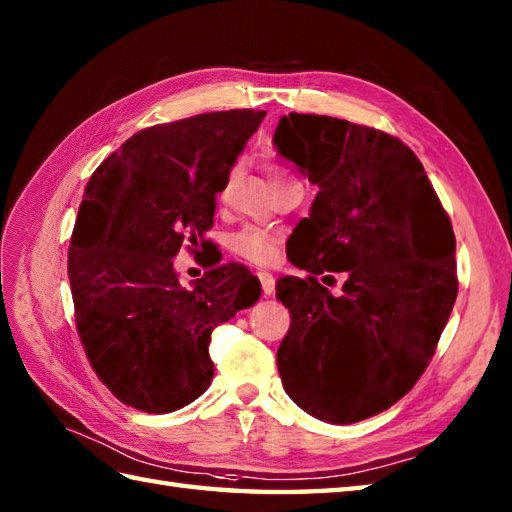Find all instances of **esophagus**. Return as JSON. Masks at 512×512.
<instances>
[{"instance_id": "1", "label": "esophagus", "mask_w": 512, "mask_h": 512, "mask_svg": "<svg viewBox=\"0 0 512 512\" xmlns=\"http://www.w3.org/2000/svg\"><path fill=\"white\" fill-rule=\"evenodd\" d=\"M259 281H262V290L264 295H273L275 292V277L273 273H266V270H262V273H257Z\"/></svg>"}]
</instances>
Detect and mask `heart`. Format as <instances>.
I'll list each match as a JSON object with an SVG mask.
<instances>
[{
	"label": "heart",
	"mask_w": 512,
	"mask_h": 512,
	"mask_svg": "<svg viewBox=\"0 0 512 512\" xmlns=\"http://www.w3.org/2000/svg\"><path fill=\"white\" fill-rule=\"evenodd\" d=\"M268 180H270V187L288 182L286 173H281L275 167L268 169ZM231 250L250 264H259V266L273 264L279 257V235L275 231H268V228L246 226L231 237Z\"/></svg>",
	"instance_id": "heart-1"
}]
</instances>
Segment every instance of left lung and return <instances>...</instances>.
Masks as SVG:
<instances>
[{
	"instance_id": "left-lung-1",
	"label": "left lung",
	"mask_w": 512,
	"mask_h": 512,
	"mask_svg": "<svg viewBox=\"0 0 512 512\" xmlns=\"http://www.w3.org/2000/svg\"><path fill=\"white\" fill-rule=\"evenodd\" d=\"M273 143L319 187L295 228V266L310 277L277 281L292 319L281 383L314 418L361 422L405 396L436 352L458 297L451 220L422 162L385 132L292 112ZM323 272L346 273L339 298Z\"/></svg>"
}]
</instances>
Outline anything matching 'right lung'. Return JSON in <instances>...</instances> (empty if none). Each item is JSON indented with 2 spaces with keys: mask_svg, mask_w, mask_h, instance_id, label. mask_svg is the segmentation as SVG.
<instances>
[{
  "mask_svg": "<svg viewBox=\"0 0 512 512\" xmlns=\"http://www.w3.org/2000/svg\"><path fill=\"white\" fill-rule=\"evenodd\" d=\"M264 116L211 112L143 129L85 187L68 253L76 330L96 376L129 407L169 413L200 398L213 328L262 295L242 264L182 288L173 257L213 226L215 195Z\"/></svg>",
  "mask_w": 512,
  "mask_h": 512,
  "instance_id": "add662e5",
  "label": "right lung"
}]
</instances>
